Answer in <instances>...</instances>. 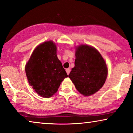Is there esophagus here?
<instances>
[{"label": "esophagus", "mask_w": 133, "mask_h": 133, "mask_svg": "<svg viewBox=\"0 0 133 133\" xmlns=\"http://www.w3.org/2000/svg\"><path fill=\"white\" fill-rule=\"evenodd\" d=\"M66 73H67V74H70V68H67V69H66Z\"/></svg>", "instance_id": "1"}]
</instances>
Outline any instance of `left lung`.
<instances>
[{
	"label": "left lung",
	"mask_w": 133,
	"mask_h": 133,
	"mask_svg": "<svg viewBox=\"0 0 133 133\" xmlns=\"http://www.w3.org/2000/svg\"><path fill=\"white\" fill-rule=\"evenodd\" d=\"M108 70L99 51L88 45L76 49L74 67L68 77L80 93L92 95L101 89L106 81Z\"/></svg>",
	"instance_id": "left-lung-1"
}]
</instances>
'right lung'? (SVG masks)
<instances>
[{
	"instance_id": "right-lung-1",
	"label": "right lung",
	"mask_w": 133,
	"mask_h": 133,
	"mask_svg": "<svg viewBox=\"0 0 133 133\" xmlns=\"http://www.w3.org/2000/svg\"><path fill=\"white\" fill-rule=\"evenodd\" d=\"M56 45L45 42L36 48L25 66L28 82L43 97H50L57 92L62 82L68 77L56 54Z\"/></svg>"
}]
</instances>
